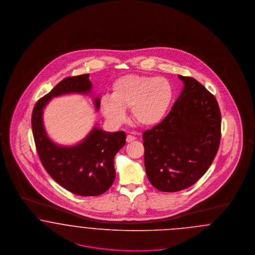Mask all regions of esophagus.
Instances as JSON below:
<instances>
[{"instance_id": "34e87169", "label": "esophagus", "mask_w": 255, "mask_h": 255, "mask_svg": "<svg viewBox=\"0 0 255 255\" xmlns=\"http://www.w3.org/2000/svg\"><path fill=\"white\" fill-rule=\"evenodd\" d=\"M126 140H127V142H128V143H130V142H132L134 140H136V137H135V136H132V135H128Z\"/></svg>"}]
</instances>
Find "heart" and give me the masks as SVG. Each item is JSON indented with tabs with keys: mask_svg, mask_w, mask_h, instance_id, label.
<instances>
[{
	"mask_svg": "<svg viewBox=\"0 0 255 255\" xmlns=\"http://www.w3.org/2000/svg\"><path fill=\"white\" fill-rule=\"evenodd\" d=\"M172 100L173 88L166 78L129 74L113 82L111 94L103 95L100 105L111 124L124 122L129 108L136 122L153 126L165 117Z\"/></svg>",
	"mask_w": 255,
	"mask_h": 255,
	"instance_id": "1",
	"label": "heart"
}]
</instances>
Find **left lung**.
<instances>
[{
    "mask_svg": "<svg viewBox=\"0 0 255 255\" xmlns=\"http://www.w3.org/2000/svg\"><path fill=\"white\" fill-rule=\"evenodd\" d=\"M183 89L166 118L143 133L149 182L165 192L189 188L211 166L221 137V113L211 92L191 77L178 75Z\"/></svg>",
    "mask_w": 255,
    "mask_h": 255,
    "instance_id": "obj_1",
    "label": "left lung"
}]
</instances>
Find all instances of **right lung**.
I'll list each match as a JSON object with an SVG mask.
<instances>
[{"label": "right lung", "instance_id": "right-lung-1", "mask_svg": "<svg viewBox=\"0 0 255 255\" xmlns=\"http://www.w3.org/2000/svg\"><path fill=\"white\" fill-rule=\"evenodd\" d=\"M89 74L68 77L39 100L34 107L31 126L34 141L41 162L47 173L68 191L81 196H97L114 182V157L126 144L124 131L107 132L94 126L81 142L74 145L54 143L44 128V110L50 100L67 94L91 96ZM93 104L99 111L100 98Z\"/></svg>", "mask_w": 255, "mask_h": 255}]
</instances>
